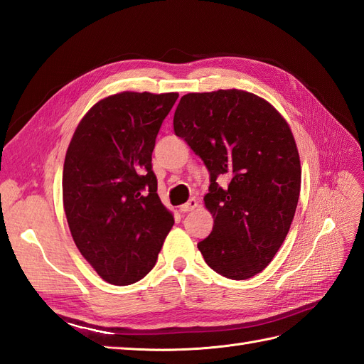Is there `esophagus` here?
<instances>
[{
  "mask_svg": "<svg viewBox=\"0 0 364 364\" xmlns=\"http://www.w3.org/2000/svg\"><path fill=\"white\" fill-rule=\"evenodd\" d=\"M197 205H199V202H197L196 199H190L186 203L181 205V213H190V211H194V209L197 208Z\"/></svg>",
  "mask_w": 364,
  "mask_h": 364,
  "instance_id": "esophagus-1",
  "label": "esophagus"
}]
</instances>
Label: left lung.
I'll use <instances>...</instances> for the list:
<instances>
[{"mask_svg": "<svg viewBox=\"0 0 364 364\" xmlns=\"http://www.w3.org/2000/svg\"><path fill=\"white\" fill-rule=\"evenodd\" d=\"M173 127L211 178L203 200L214 226L197 247L223 277H255L284 243L299 200L301 161L289 123L255 94L218 90L183 95ZM220 175L230 178L228 187L218 185Z\"/></svg>", "mask_w": 364, "mask_h": 364, "instance_id": "1", "label": "left lung"}]
</instances>
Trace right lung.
I'll list each match as a JSON object with an SVG mask.
<instances>
[{
    "label": "right lung",
    "instance_id": "obj_1",
    "mask_svg": "<svg viewBox=\"0 0 364 364\" xmlns=\"http://www.w3.org/2000/svg\"><path fill=\"white\" fill-rule=\"evenodd\" d=\"M178 97L109 95L86 112L71 138L62 176L65 215L77 249L109 284L144 278L174 225L158 196L151 153Z\"/></svg>",
    "mask_w": 364,
    "mask_h": 364
}]
</instances>
